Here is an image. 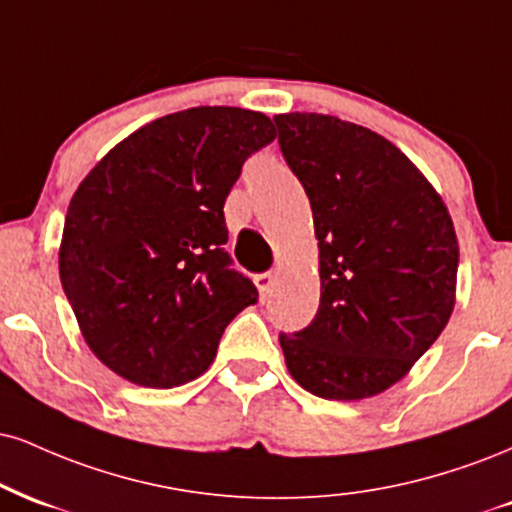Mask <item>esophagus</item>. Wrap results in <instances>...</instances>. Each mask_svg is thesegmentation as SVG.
Segmentation results:
<instances>
[{
  "label": "esophagus",
  "mask_w": 512,
  "mask_h": 512,
  "mask_svg": "<svg viewBox=\"0 0 512 512\" xmlns=\"http://www.w3.org/2000/svg\"><path fill=\"white\" fill-rule=\"evenodd\" d=\"M255 283H257V288H260L262 298H267L269 291H272V286H274V272L257 274V276H255Z\"/></svg>",
  "instance_id": "obj_1"
}]
</instances>
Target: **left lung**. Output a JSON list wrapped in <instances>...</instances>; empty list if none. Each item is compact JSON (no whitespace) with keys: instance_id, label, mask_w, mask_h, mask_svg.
<instances>
[{"instance_id":"1","label":"left lung","mask_w":512,"mask_h":512,"mask_svg":"<svg viewBox=\"0 0 512 512\" xmlns=\"http://www.w3.org/2000/svg\"><path fill=\"white\" fill-rule=\"evenodd\" d=\"M279 147L310 197L322 298L279 334L288 372L326 400L377 396L408 374L451 319V214L396 145L326 114H279Z\"/></svg>"}]
</instances>
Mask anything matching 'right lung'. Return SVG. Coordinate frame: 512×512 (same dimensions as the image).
Segmentation results:
<instances>
[{
    "mask_svg": "<svg viewBox=\"0 0 512 512\" xmlns=\"http://www.w3.org/2000/svg\"><path fill=\"white\" fill-rule=\"evenodd\" d=\"M269 116L193 107L128 135L71 197L59 276L92 353L119 377L174 389L200 377L233 317L257 303L224 250V202Z\"/></svg>",
    "mask_w": 512,
    "mask_h": 512,
    "instance_id": "right-lung-1",
    "label": "right lung"
}]
</instances>
